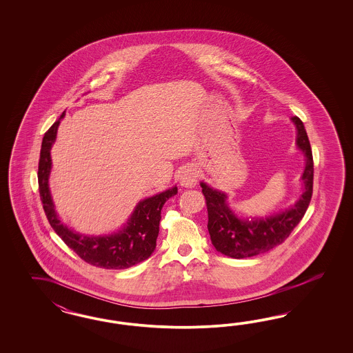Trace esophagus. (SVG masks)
<instances>
[{
  "mask_svg": "<svg viewBox=\"0 0 353 353\" xmlns=\"http://www.w3.org/2000/svg\"><path fill=\"white\" fill-rule=\"evenodd\" d=\"M198 181V172L194 167L183 168L180 174V183L183 188H194Z\"/></svg>",
  "mask_w": 353,
  "mask_h": 353,
  "instance_id": "1",
  "label": "esophagus"
}]
</instances>
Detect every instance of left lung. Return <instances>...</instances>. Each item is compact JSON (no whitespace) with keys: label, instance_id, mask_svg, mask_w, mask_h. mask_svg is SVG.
<instances>
[{"label":"left lung","instance_id":"8db88e82","mask_svg":"<svg viewBox=\"0 0 353 353\" xmlns=\"http://www.w3.org/2000/svg\"><path fill=\"white\" fill-rule=\"evenodd\" d=\"M291 120L298 129L296 143L307 158L301 177L305 190L291 210L268 219L241 220L228 207L224 192L214 190L203 182L201 183L208 212L207 228L212 245L226 256L245 259L265 254L283 243L307 212L313 192V155L303 121L298 117H292Z\"/></svg>","mask_w":353,"mask_h":353}]
</instances>
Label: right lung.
<instances>
[{
    "label": "right lung",
    "mask_w": 353,
    "mask_h": 353,
    "mask_svg": "<svg viewBox=\"0 0 353 353\" xmlns=\"http://www.w3.org/2000/svg\"><path fill=\"white\" fill-rule=\"evenodd\" d=\"M64 112L61 119L63 118ZM59 120L43 134L39 161V192L46 219L54 232L61 236L77 256L93 267L105 269H127L149 259L157 246L163 204L177 194V188L139 202L128 225L117 234L106 236H86L77 234L58 220L48 186L52 168L50 149L57 136Z\"/></svg>",
    "instance_id": "obj_1"
}]
</instances>
